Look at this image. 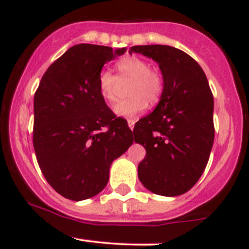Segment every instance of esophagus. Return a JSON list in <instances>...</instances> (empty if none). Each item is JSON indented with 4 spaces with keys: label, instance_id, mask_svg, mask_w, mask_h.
<instances>
[{
    "label": "esophagus",
    "instance_id": "34e87169",
    "mask_svg": "<svg viewBox=\"0 0 249 249\" xmlns=\"http://www.w3.org/2000/svg\"><path fill=\"white\" fill-rule=\"evenodd\" d=\"M127 124H128V127H130L131 130H133V127H134V121H128Z\"/></svg>",
    "mask_w": 249,
    "mask_h": 249
}]
</instances>
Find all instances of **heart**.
<instances>
[{
	"mask_svg": "<svg viewBox=\"0 0 249 249\" xmlns=\"http://www.w3.org/2000/svg\"><path fill=\"white\" fill-rule=\"evenodd\" d=\"M119 76L132 78L128 87V97L117 103L113 107L116 116L133 119L147 107V99L154 104L161 98L165 89L164 76L158 69L150 68L146 59L138 56H126L116 64ZM117 77L107 70L101 71L98 76V90L105 101H116Z\"/></svg>",
	"mask_w": 249,
	"mask_h": 249,
	"instance_id": "obj_1",
	"label": "heart"
}]
</instances>
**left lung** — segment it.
<instances>
[{"label":"left lung","instance_id":"obj_1","mask_svg":"<svg viewBox=\"0 0 249 249\" xmlns=\"http://www.w3.org/2000/svg\"><path fill=\"white\" fill-rule=\"evenodd\" d=\"M142 53L159 64L165 89L158 105L136 124L134 142L146 157L138 165V178L152 193L177 196L198 181L214 141V101L204 70L190 55L170 45H136L128 53Z\"/></svg>","mask_w":249,"mask_h":249}]
</instances>
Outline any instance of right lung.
I'll list each match as a JSON object with an SVG mask.
<instances>
[{"mask_svg":"<svg viewBox=\"0 0 249 249\" xmlns=\"http://www.w3.org/2000/svg\"><path fill=\"white\" fill-rule=\"evenodd\" d=\"M126 51L77 44L48 68L34 97V148L50 186L81 201L104 190L110 166L132 145L127 123L116 118L98 90L105 63Z\"/></svg>","mask_w":249,"mask_h":249,"instance_id":"right-lung-1","label":"right lung"}]
</instances>
